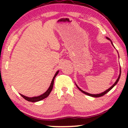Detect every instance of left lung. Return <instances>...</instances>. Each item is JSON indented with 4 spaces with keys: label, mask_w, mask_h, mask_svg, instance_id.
Listing matches in <instances>:
<instances>
[{
    "label": "left lung",
    "mask_w": 128,
    "mask_h": 128,
    "mask_svg": "<svg viewBox=\"0 0 128 128\" xmlns=\"http://www.w3.org/2000/svg\"><path fill=\"white\" fill-rule=\"evenodd\" d=\"M107 39L108 40H110L109 38H107ZM120 74H119V76H118V79H117V80H116V82L114 84L112 85V86H111V87L110 88H108V90H106V91H105V92H102V93H100V94H90V93H88V92H85L84 91H83V90H82L80 88H79L78 87V86H77V87L78 88V89L80 91V92H84V94H86V95H88V96H92V97H94V98H99V97H101V96H104V95L105 94H106L107 92H110V90H111V89L113 87H114V86H116V84H117V83L118 82V80H119V79H120V74H121V71H120Z\"/></svg>",
    "instance_id": "8db88e82"
}]
</instances>
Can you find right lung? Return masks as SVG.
I'll use <instances>...</instances> for the list:
<instances>
[{
  "label": "right lung",
  "mask_w": 128,
  "mask_h": 128,
  "mask_svg": "<svg viewBox=\"0 0 128 128\" xmlns=\"http://www.w3.org/2000/svg\"><path fill=\"white\" fill-rule=\"evenodd\" d=\"M58 72H59V71L57 72L56 73H55V76H54V77L53 78V79L52 80V82L50 84V86L49 87V88H48V90L46 92L44 93H43L42 94L40 95V96H36V97H33V98H29V97H26L25 96H23V95H22L20 94V95L23 97V98H24V99L26 100L29 101V102H38V101H40V100H42L45 99V98H46L49 95V94L50 93V92H52V88H53V86H54V79H55L56 76L58 74Z\"/></svg>",
  "instance_id": "obj_1"
}]
</instances>
